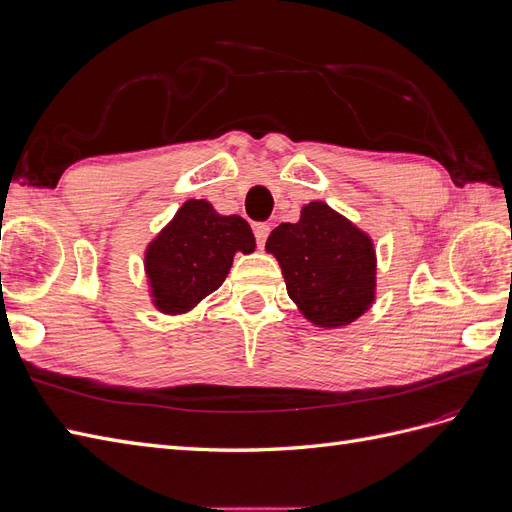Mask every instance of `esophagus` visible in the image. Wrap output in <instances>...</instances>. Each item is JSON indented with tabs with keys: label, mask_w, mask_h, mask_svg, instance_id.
I'll list each match as a JSON object with an SVG mask.
<instances>
[{
	"label": "esophagus",
	"mask_w": 512,
	"mask_h": 512,
	"mask_svg": "<svg viewBox=\"0 0 512 512\" xmlns=\"http://www.w3.org/2000/svg\"><path fill=\"white\" fill-rule=\"evenodd\" d=\"M269 232H271V226H269V224H256V226H254V235H256L258 247H265Z\"/></svg>",
	"instance_id": "obj_1"
}]
</instances>
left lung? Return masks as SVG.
Masks as SVG:
<instances>
[{
    "label": "left lung",
    "instance_id": "8db88e82",
    "mask_svg": "<svg viewBox=\"0 0 512 512\" xmlns=\"http://www.w3.org/2000/svg\"><path fill=\"white\" fill-rule=\"evenodd\" d=\"M265 250L280 262L288 297L320 329L346 327L376 301L374 241L322 200L305 205L297 224L277 226Z\"/></svg>",
    "mask_w": 512,
    "mask_h": 512
}]
</instances>
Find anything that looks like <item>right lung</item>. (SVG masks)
I'll return each instance as SVG.
<instances>
[{"label":"right lung","mask_w":512,"mask_h":512,"mask_svg":"<svg viewBox=\"0 0 512 512\" xmlns=\"http://www.w3.org/2000/svg\"><path fill=\"white\" fill-rule=\"evenodd\" d=\"M254 232L239 215H222L207 200H185L145 250V275L158 312H190L218 290L237 252L252 254Z\"/></svg>","instance_id":"right-lung-1"}]
</instances>
